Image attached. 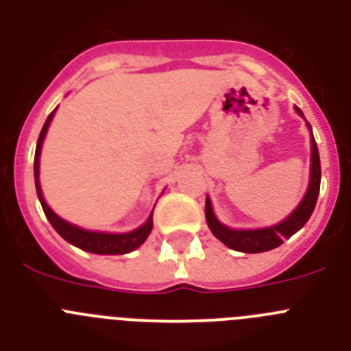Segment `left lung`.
Here are the masks:
<instances>
[{"mask_svg":"<svg viewBox=\"0 0 351 351\" xmlns=\"http://www.w3.org/2000/svg\"><path fill=\"white\" fill-rule=\"evenodd\" d=\"M297 112L302 116L300 108ZM320 179H322V167H320V154L316 147L315 137L311 138V179H309V188L306 191V197L302 198L300 206L288 216L285 221L278 223L269 228H258V230H232L226 228L225 225L216 219L210 207V200L206 198V219L209 225L210 232L221 241L225 246L230 250L243 251V253H263V251H271L274 247L281 246L285 239L299 232L308 219L311 218L313 210H315L318 193H320Z\"/></svg>","mask_w":351,"mask_h":351,"instance_id":"8db88e82","label":"left lung"}]
</instances>
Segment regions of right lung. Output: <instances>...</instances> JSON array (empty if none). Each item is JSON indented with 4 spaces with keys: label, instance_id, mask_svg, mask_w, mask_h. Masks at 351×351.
Here are the masks:
<instances>
[{
    "label": "right lung",
    "instance_id": "1",
    "mask_svg": "<svg viewBox=\"0 0 351 351\" xmlns=\"http://www.w3.org/2000/svg\"><path fill=\"white\" fill-rule=\"evenodd\" d=\"M56 112V110H54ZM54 112L49 114L45 125H43L42 132H40L38 142H36V151H35V184H36V195L40 198V204H42V209L47 216V219L51 221V225L54 226V230L68 241L73 246L80 247L84 251H89V253H96V255H125L130 251L137 250L141 244H144V241L147 239V235L153 230V214L149 216L147 221L137 228V230L128 232V234H100V232H89L82 230L79 226L70 225L64 219H61L58 214L52 213L51 207L45 204L42 197V190H40L38 184V165H40V151H42V142L45 138V133H47L49 125H51L52 116Z\"/></svg>",
    "mask_w": 351,
    "mask_h": 351
}]
</instances>
